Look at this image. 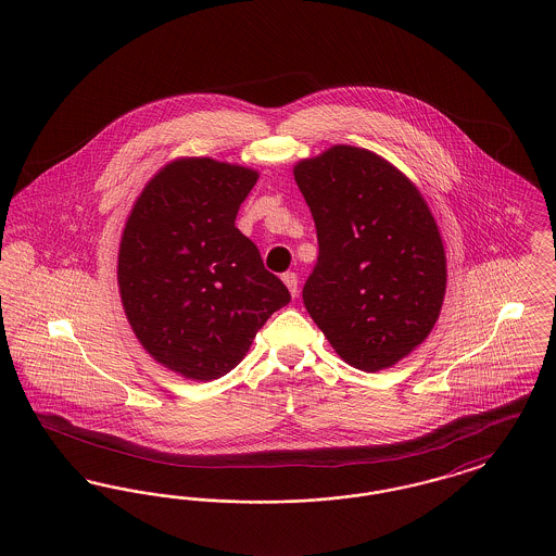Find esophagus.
Returning <instances> with one entry per match:
<instances>
[{"mask_svg":"<svg viewBox=\"0 0 556 556\" xmlns=\"http://www.w3.org/2000/svg\"><path fill=\"white\" fill-rule=\"evenodd\" d=\"M281 279H283V283L288 286L290 294H292V296H299V275H296V273H286Z\"/></svg>","mask_w":556,"mask_h":556,"instance_id":"esophagus-1","label":"esophagus"}]
</instances>
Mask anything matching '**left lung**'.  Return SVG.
I'll return each instance as SVG.
<instances>
[{
  "label": "left lung",
  "instance_id": "1",
  "mask_svg": "<svg viewBox=\"0 0 556 556\" xmlns=\"http://www.w3.org/2000/svg\"><path fill=\"white\" fill-rule=\"evenodd\" d=\"M319 256L302 300L349 366L391 368L433 330L446 254L419 188L383 156L332 146L294 165Z\"/></svg>",
  "mask_w": 556,
  "mask_h": 556
}]
</instances>
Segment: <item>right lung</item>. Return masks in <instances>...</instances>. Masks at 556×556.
Here are the masks:
<instances>
[{"instance_id": "obj_1", "label": "right lung", "mask_w": 556, "mask_h": 556, "mask_svg": "<svg viewBox=\"0 0 556 556\" xmlns=\"http://www.w3.org/2000/svg\"><path fill=\"white\" fill-rule=\"evenodd\" d=\"M257 172L175 159L137 197L118 250L128 324L161 366L192 381L228 375L266 319L290 302L235 226Z\"/></svg>"}]
</instances>
